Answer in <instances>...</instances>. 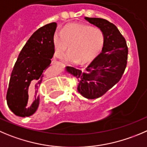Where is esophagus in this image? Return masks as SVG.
<instances>
[{"instance_id":"obj_1","label":"esophagus","mask_w":147,"mask_h":147,"mask_svg":"<svg viewBox=\"0 0 147 147\" xmlns=\"http://www.w3.org/2000/svg\"><path fill=\"white\" fill-rule=\"evenodd\" d=\"M59 63H60L58 62V61H56L55 60H53V61H52V64H53V65H56V64H59Z\"/></svg>"}]
</instances>
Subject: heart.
<instances>
[{"label":"heart","mask_w":147,"mask_h":147,"mask_svg":"<svg viewBox=\"0 0 147 147\" xmlns=\"http://www.w3.org/2000/svg\"><path fill=\"white\" fill-rule=\"evenodd\" d=\"M105 36L102 31L89 25H67L62 32L56 31L53 37L54 55L62 56L69 46L70 52L64 57L68 63L84 64L94 60L102 50Z\"/></svg>","instance_id":"heart-1"}]
</instances>
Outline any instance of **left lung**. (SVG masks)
I'll list each match as a JSON object with an SVG mask.
<instances>
[{
	"mask_svg": "<svg viewBox=\"0 0 147 147\" xmlns=\"http://www.w3.org/2000/svg\"><path fill=\"white\" fill-rule=\"evenodd\" d=\"M102 31L105 43L102 53L84 70L66 66L65 71L77 79V92L86 99L101 97L121 79L127 63L125 38L113 24L101 18L84 17Z\"/></svg>",
	"mask_w": 147,
	"mask_h": 147,
	"instance_id": "left-lung-1",
	"label": "left lung"
}]
</instances>
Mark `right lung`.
<instances>
[{
    "label": "right lung",
    "instance_id": "1",
    "mask_svg": "<svg viewBox=\"0 0 147 147\" xmlns=\"http://www.w3.org/2000/svg\"><path fill=\"white\" fill-rule=\"evenodd\" d=\"M56 27L53 22L37 29L18 56L6 94L8 107L17 116H30L38 107L37 92L53 56V37Z\"/></svg>",
    "mask_w": 147,
    "mask_h": 147
}]
</instances>
